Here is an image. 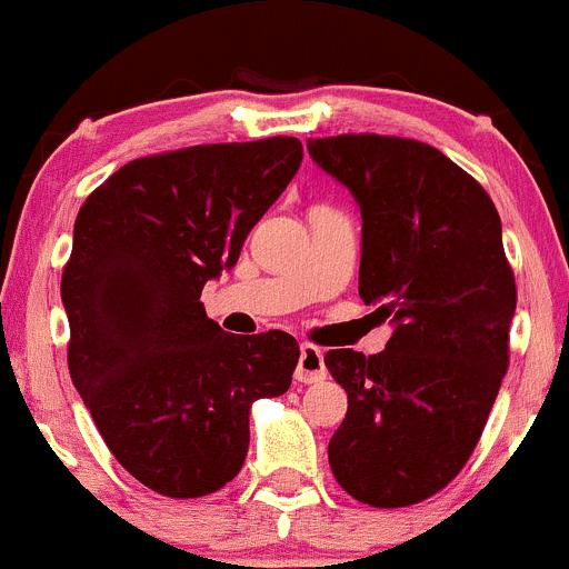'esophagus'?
<instances>
[{"label": "esophagus", "mask_w": 569, "mask_h": 569, "mask_svg": "<svg viewBox=\"0 0 569 569\" xmlns=\"http://www.w3.org/2000/svg\"><path fill=\"white\" fill-rule=\"evenodd\" d=\"M326 362H323V351L312 342H303L301 353H298V368H296V379L303 381V385H315V381L326 379Z\"/></svg>", "instance_id": "34e87169"}]
</instances>
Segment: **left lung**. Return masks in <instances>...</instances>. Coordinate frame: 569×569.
Returning <instances> with one entry per match:
<instances>
[{
    "label": "left lung",
    "instance_id": "left-lung-1",
    "mask_svg": "<svg viewBox=\"0 0 569 569\" xmlns=\"http://www.w3.org/2000/svg\"><path fill=\"white\" fill-rule=\"evenodd\" d=\"M362 212L359 298L396 331L381 353L323 357L348 392L329 465L351 498L398 509L476 451L509 368L517 284L487 190L440 149L392 134L309 138Z\"/></svg>",
    "mask_w": 569,
    "mask_h": 569
}]
</instances>
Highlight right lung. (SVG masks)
<instances>
[{
	"mask_svg": "<svg viewBox=\"0 0 569 569\" xmlns=\"http://www.w3.org/2000/svg\"><path fill=\"white\" fill-rule=\"evenodd\" d=\"M301 157L284 134L162 151L118 168L80 207L60 282L71 381L121 468L168 498L232 481L251 403L292 381L296 337L227 335L199 298Z\"/></svg>",
	"mask_w": 569,
	"mask_h": 569,
	"instance_id": "obj_1",
	"label": "right lung"
}]
</instances>
